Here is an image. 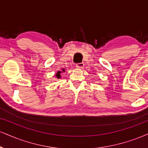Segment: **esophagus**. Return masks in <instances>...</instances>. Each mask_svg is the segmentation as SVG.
Masks as SVG:
<instances>
[{"mask_svg":"<svg viewBox=\"0 0 148 148\" xmlns=\"http://www.w3.org/2000/svg\"><path fill=\"white\" fill-rule=\"evenodd\" d=\"M76 67H77V69H82L84 67V64L83 63H79V64H76Z\"/></svg>","mask_w":148,"mask_h":148,"instance_id":"1","label":"esophagus"}]
</instances>
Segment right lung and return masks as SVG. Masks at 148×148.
I'll return each mask as SVG.
<instances>
[{
	"mask_svg": "<svg viewBox=\"0 0 148 148\" xmlns=\"http://www.w3.org/2000/svg\"><path fill=\"white\" fill-rule=\"evenodd\" d=\"M62 71H58L57 73H56V77L57 78V79H60V78H61V75H60V74L62 73L63 72H65V69H62Z\"/></svg>",
	"mask_w": 148,
	"mask_h": 148,
	"instance_id": "add662e5",
	"label": "right lung"
}]
</instances>
